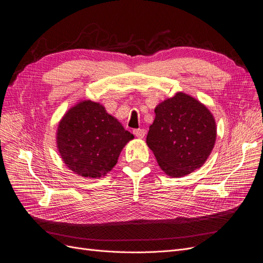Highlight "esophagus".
Masks as SVG:
<instances>
[{
    "instance_id": "obj_1",
    "label": "esophagus",
    "mask_w": 263,
    "mask_h": 263,
    "mask_svg": "<svg viewBox=\"0 0 263 263\" xmlns=\"http://www.w3.org/2000/svg\"><path fill=\"white\" fill-rule=\"evenodd\" d=\"M133 134L139 139H143L145 137V130L144 129H136V130H133Z\"/></svg>"
}]
</instances>
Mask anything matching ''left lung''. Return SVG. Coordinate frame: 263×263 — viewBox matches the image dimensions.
Instances as JSON below:
<instances>
[{"instance_id":"1","label":"left lung","mask_w":263,"mask_h":263,"mask_svg":"<svg viewBox=\"0 0 263 263\" xmlns=\"http://www.w3.org/2000/svg\"><path fill=\"white\" fill-rule=\"evenodd\" d=\"M154 112L146 144L164 173L182 177L199 168L211 155L217 137L212 112L184 92L159 103Z\"/></svg>"}]
</instances>
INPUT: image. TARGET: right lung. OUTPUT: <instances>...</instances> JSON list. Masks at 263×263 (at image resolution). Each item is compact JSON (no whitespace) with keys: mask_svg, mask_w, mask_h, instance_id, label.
I'll return each instance as SVG.
<instances>
[{"mask_svg":"<svg viewBox=\"0 0 263 263\" xmlns=\"http://www.w3.org/2000/svg\"><path fill=\"white\" fill-rule=\"evenodd\" d=\"M134 137L102 104L84 100L70 108L57 129V147L74 174L99 178L114 168L125 144Z\"/></svg>","mask_w":263,"mask_h":263,"instance_id":"right-lung-1","label":"right lung"}]
</instances>
